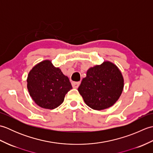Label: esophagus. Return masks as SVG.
Segmentation results:
<instances>
[{
  "label": "esophagus",
  "instance_id": "esophagus-1",
  "mask_svg": "<svg viewBox=\"0 0 153 153\" xmlns=\"http://www.w3.org/2000/svg\"><path fill=\"white\" fill-rule=\"evenodd\" d=\"M81 82H71V85H72V87H74V88H77L80 85Z\"/></svg>",
  "mask_w": 153,
  "mask_h": 153
}]
</instances>
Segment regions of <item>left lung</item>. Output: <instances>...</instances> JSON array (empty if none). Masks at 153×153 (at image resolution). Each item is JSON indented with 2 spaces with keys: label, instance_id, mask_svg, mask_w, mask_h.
Listing matches in <instances>:
<instances>
[{
  "label": "left lung",
  "instance_id": "8db88e82",
  "mask_svg": "<svg viewBox=\"0 0 153 153\" xmlns=\"http://www.w3.org/2000/svg\"><path fill=\"white\" fill-rule=\"evenodd\" d=\"M123 86L124 79L118 66L110 61H104L101 64L89 68L78 91L87 106L101 110L114 105Z\"/></svg>",
  "mask_w": 153,
  "mask_h": 153
}]
</instances>
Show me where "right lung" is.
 <instances>
[{"mask_svg":"<svg viewBox=\"0 0 153 153\" xmlns=\"http://www.w3.org/2000/svg\"><path fill=\"white\" fill-rule=\"evenodd\" d=\"M27 87L33 101L41 108L54 109L64 102L72 89L67 76L50 60L37 64L27 75Z\"/></svg>","mask_w":153,"mask_h":153,"instance_id":"add662e5","label":"right lung"}]
</instances>
